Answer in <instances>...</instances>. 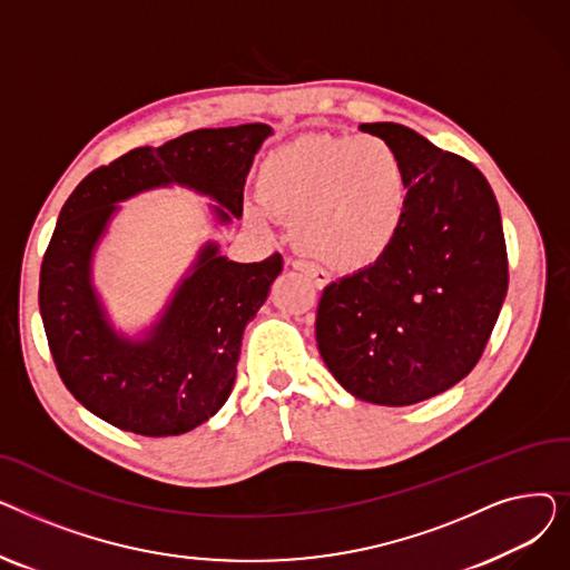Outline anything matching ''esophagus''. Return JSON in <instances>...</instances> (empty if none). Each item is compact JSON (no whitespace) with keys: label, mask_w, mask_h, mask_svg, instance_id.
<instances>
[{"label":"esophagus","mask_w":570,"mask_h":570,"mask_svg":"<svg viewBox=\"0 0 570 570\" xmlns=\"http://www.w3.org/2000/svg\"><path fill=\"white\" fill-rule=\"evenodd\" d=\"M291 265H293L295 269H301V273H305L307 277H312V279H314V284H316L318 288H323V286L331 284V275L323 273V269H318V267H314L312 263H305V261H293Z\"/></svg>","instance_id":"esophagus-1"}]
</instances>
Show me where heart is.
I'll list each match as a JSON object with an SVG mask.
<instances>
[{
    "mask_svg": "<svg viewBox=\"0 0 570 570\" xmlns=\"http://www.w3.org/2000/svg\"><path fill=\"white\" fill-rule=\"evenodd\" d=\"M261 196L245 219L269 228L275 215L295 222V245L314 261L357 273L379 263L409 215V170L381 136H303L269 155L258 173Z\"/></svg>",
    "mask_w": 570,
    "mask_h": 570,
    "instance_id": "b5f03b06",
    "label": "heart"
}]
</instances>
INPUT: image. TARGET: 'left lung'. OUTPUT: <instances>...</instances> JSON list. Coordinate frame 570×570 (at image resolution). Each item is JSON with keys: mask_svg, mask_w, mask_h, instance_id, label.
<instances>
[{"mask_svg": "<svg viewBox=\"0 0 570 570\" xmlns=\"http://www.w3.org/2000/svg\"><path fill=\"white\" fill-rule=\"evenodd\" d=\"M361 129L402 155L409 215L379 263L325 286L316 344L353 397L409 406L460 383L483 355L508 291L501 215L471 161L404 125Z\"/></svg>", "mask_w": 570, "mask_h": 570, "instance_id": "1", "label": "left lung"}]
</instances>
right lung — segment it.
Returning <instances> with one entry per match:
<instances>
[{
  "instance_id": "right-lung-1",
  "label": "right lung",
  "mask_w": 570,
  "mask_h": 570,
  "mask_svg": "<svg viewBox=\"0 0 570 570\" xmlns=\"http://www.w3.org/2000/svg\"><path fill=\"white\" fill-rule=\"evenodd\" d=\"M267 125L198 129L136 147L89 173L59 213L41 265L39 309L71 395L101 421L142 436H177L228 400L243 333L282 273V256L235 263L205 239L159 314L129 333L95 284V258L129 198L183 187L205 196L215 230L243 217V191Z\"/></svg>"
}]
</instances>
